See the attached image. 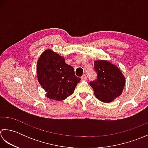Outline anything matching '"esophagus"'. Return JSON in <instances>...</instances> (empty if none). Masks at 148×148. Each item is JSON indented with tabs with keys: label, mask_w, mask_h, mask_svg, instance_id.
I'll list each match as a JSON object with an SVG mask.
<instances>
[{
	"label": "esophagus",
	"mask_w": 148,
	"mask_h": 148,
	"mask_svg": "<svg viewBox=\"0 0 148 148\" xmlns=\"http://www.w3.org/2000/svg\"><path fill=\"white\" fill-rule=\"evenodd\" d=\"M87 79V76H86V74H84V75H83V76L81 77V80H86Z\"/></svg>",
	"instance_id": "obj_1"
}]
</instances>
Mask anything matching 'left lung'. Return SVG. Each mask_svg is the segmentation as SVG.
Here are the masks:
<instances>
[{
	"mask_svg": "<svg viewBox=\"0 0 148 148\" xmlns=\"http://www.w3.org/2000/svg\"><path fill=\"white\" fill-rule=\"evenodd\" d=\"M97 79L90 82L95 95L99 101L110 103L119 96L125 86V77L119 68L105 60L94 62Z\"/></svg>",
	"mask_w": 148,
	"mask_h": 148,
	"instance_id": "1",
	"label": "left lung"
}]
</instances>
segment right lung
Returning <instances> with one entry per match:
<instances>
[{
  "instance_id": "right-lung-1",
  "label": "right lung",
  "mask_w": 148,
  "mask_h": 148,
  "mask_svg": "<svg viewBox=\"0 0 148 148\" xmlns=\"http://www.w3.org/2000/svg\"><path fill=\"white\" fill-rule=\"evenodd\" d=\"M38 80L51 99L61 101L73 94L80 78L74 69L65 62L63 57L48 49L41 54L37 62Z\"/></svg>"
}]
</instances>
